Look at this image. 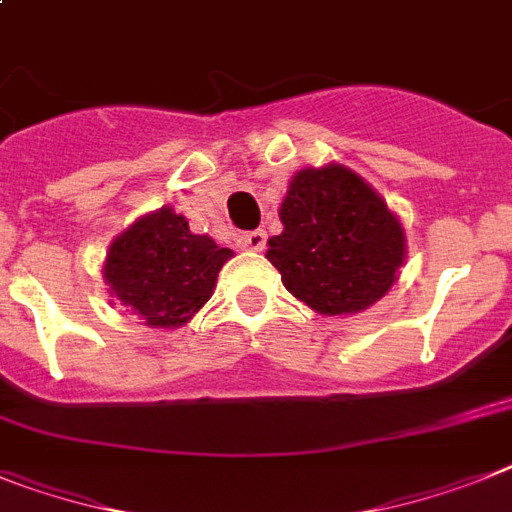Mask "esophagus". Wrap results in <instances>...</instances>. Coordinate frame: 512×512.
Returning a JSON list of instances; mask_svg holds the SVG:
<instances>
[{
  "label": "esophagus",
  "mask_w": 512,
  "mask_h": 512,
  "mask_svg": "<svg viewBox=\"0 0 512 512\" xmlns=\"http://www.w3.org/2000/svg\"><path fill=\"white\" fill-rule=\"evenodd\" d=\"M265 242H268V234H265V231H249V234L239 236V247L249 249V252H263Z\"/></svg>",
  "instance_id": "obj_1"
}]
</instances>
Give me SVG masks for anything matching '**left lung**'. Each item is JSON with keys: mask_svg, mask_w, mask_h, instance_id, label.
<instances>
[{"mask_svg": "<svg viewBox=\"0 0 512 512\" xmlns=\"http://www.w3.org/2000/svg\"><path fill=\"white\" fill-rule=\"evenodd\" d=\"M283 231L268 257L283 286L320 315H356L393 289L406 263V231L380 192L343 163L307 166L278 208Z\"/></svg>", "mask_w": 512, "mask_h": 512, "instance_id": "left-lung-1", "label": "left lung"}]
</instances>
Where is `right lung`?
I'll return each instance as SVG.
<instances>
[{
    "instance_id": "right-lung-1",
    "label": "right lung",
    "mask_w": 512,
    "mask_h": 512,
    "mask_svg": "<svg viewBox=\"0 0 512 512\" xmlns=\"http://www.w3.org/2000/svg\"><path fill=\"white\" fill-rule=\"evenodd\" d=\"M231 257L229 247H218L208 234H192L187 218L163 205L114 236L103 283L148 328H182L213 296Z\"/></svg>"
}]
</instances>
